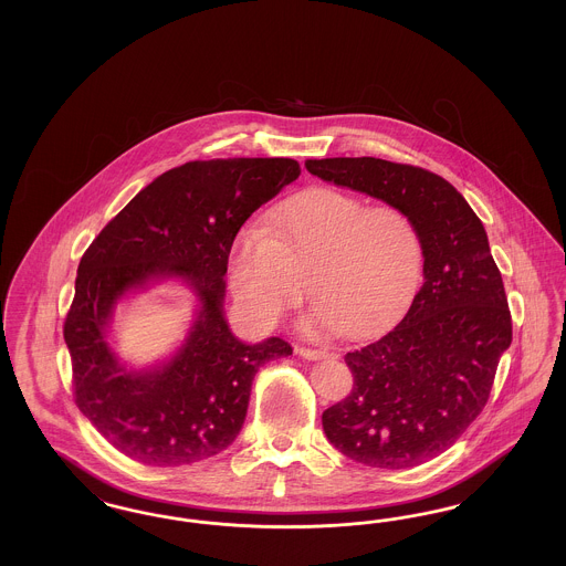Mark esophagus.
I'll use <instances>...</instances> for the list:
<instances>
[{
  "label": "esophagus",
  "mask_w": 566,
  "mask_h": 566,
  "mask_svg": "<svg viewBox=\"0 0 566 566\" xmlns=\"http://www.w3.org/2000/svg\"><path fill=\"white\" fill-rule=\"evenodd\" d=\"M296 354L298 356H303V358H307V360H323V358H328V356H333V352L326 350V348H303V346H296Z\"/></svg>",
  "instance_id": "obj_1"
}]
</instances>
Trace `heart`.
Segmentation results:
<instances>
[{
    "label": "heart",
    "instance_id": "b5f03b06",
    "mask_svg": "<svg viewBox=\"0 0 566 566\" xmlns=\"http://www.w3.org/2000/svg\"><path fill=\"white\" fill-rule=\"evenodd\" d=\"M422 240L397 206H367L333 189H312L240 231L229 252L235 303L250 323L273 326L305 289L310 333L365 335L390 323L416 293Z\"/></svg>",
    "mask_w": 566,
    "mask_h": 566
}]
</instances>
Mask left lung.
<instances>
[{
	"label": "left lung",
	"instance_id": "1",
	"mask_svg": "<svg viewBox=\"0 0 566 566\" xmlns=\"http://www.w3.org/2000/svg\"><path fill=\"white\" fill-rule=\"evenodd\" d=\"M310 174L360 190L411 216L424 282L401 323L346 354L352 392L323 413L326 439L377 469H411L439 457L482 413L512 314L482 220L448 180L376 157L305 161Z\"/></svg>",
	"mask_w": 566,
	"mask_h": 566
}]
</instances>
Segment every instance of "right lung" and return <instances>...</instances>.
I'll use <instances>...</instances> for the list:
<instances>
[{"label":"right lung","mask_w":566,"mask_h":566,"mask_svg":"<svg viewBox=\"0 0 566 566\" xmlns=\"http://www.w3.org/2000/svg\"><path fill=\"white\" fill-rule=\"evenodd\" d=\"M298 174L295 159L185 163L139 190L82 254L63 324L74 399L125 457L180 467L227 450L242 431L256 371L293 354L280 337L248 346L231 333L222 275L243 222ZM167 276L196 291L198 318L167 364L127 370L108 348L111 310Z\"/></svg>","instance_id":"right-lung-1"}]
</instances>
